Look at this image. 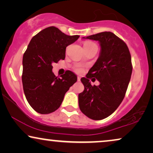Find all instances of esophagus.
Here are the masks:
<instances>
[{
  "label": "esophagus",
  "instance_id": "esophagus-1",
  "mask_svg": "<svg viewBox=\"0 0 153 153\" xmlns=\"http://www.w3.org/2000/svg\"><path fill=\"white\" fill-rule=\"evenodd\" d=\"M80 80H81V77H80V76H78V77H77V81H79Z\"/></svg>",
  "mask_w": 153,
  "mask_h": 153
}]
</instances>
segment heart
I'll return each instance as SVG.
<instances>
[{
	"instance_id": "1",
	"label": "heart",
	"mask_w": 153,
	"mask_h": 153,
	"mask_svg": "<svg viewBox=\"0 0 153 153\" xmlns=\"http://www.w3.org/2000/svg\"><path fill=\"white\" fill-rule=\"evenodd\" d=\"M95 45V44H94L93 42H89V41H86L84 43H83V47H90V46L91 45ZM75 71L77 73H81L82 72V68H81V67H76V68H74Z\"/></svg>"
}]
</instances>
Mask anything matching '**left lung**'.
<instances>
[{
	"mask_svg": "<svg viewBox=\"0 0 153 153\" xmlns=\"http://www.w3.org/2000/svg\"><path fill=\"white\" fill-rule=\"evenodd\" d=\"M83 38L98 41L101 49L86 77L81 79L84 91L79 95V105L83 114L99 120L112 114L124 99L132 72L131 55L125 42L111 32ZM92 78L100 85L93 87L89 80Z\"/></svg>",
	"mask_w": 153,
	"mask_h": 153,
	"instance_id": "left-lung-1",
	"label": "left lung"
}]
</instances>
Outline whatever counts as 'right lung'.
Listing matches in <instances>:
<instances>
[{
  "instance_id": "obj_1",
  "label": "right lung",
  "mask_w": 153,
  "mask_h": 153,
  "mask_svg": "<svg viewBox=\"0 0 153 153\" xmlns=\"http://www.w3.org/2000/svg\"><path fill=\"white\" fill-rule=\"evenodd\" d=\"M79 37L50 26L31 39L23 56L22 83L27 101L39 114L57 110L66 92L77 81L76 74L71 71L58 78L52 72V63L64 60L66 47Z\"/></svg>"
}]
</instances>
